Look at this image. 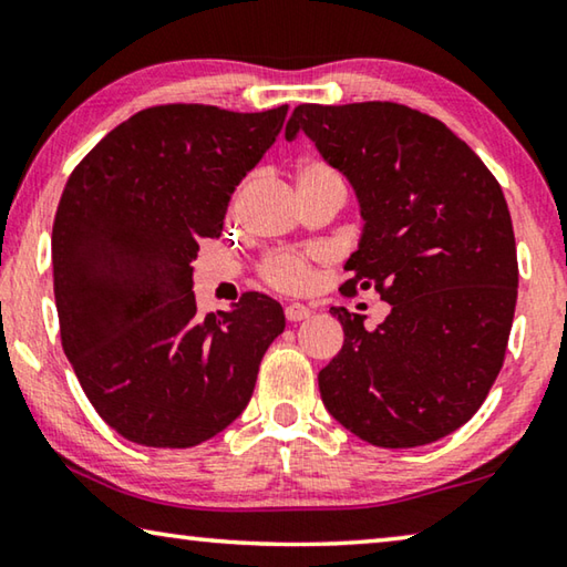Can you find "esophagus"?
Segmentation results:
<instances>
[{
    "mask_svg": "<svg viewBox=\"0 0 567 567\" xmlns=\"http://www.w3.org/2000/svg\"><path fill=\"white\" fill-rule=\"evenodd\" d=\"M310 315H312L310 307H305L300 302H292V305L285 307V318L290 322H302V320L310 318Z\"/></svg>",
    "mask_w": 567,
    "mask_h": 567,
    "instance_id": "esophagus-1",
    "label": "esophagus"
}]
</instances>
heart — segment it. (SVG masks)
Instances as JSON below:
<instances>
[{
    "label": "heart",
    "mask_w": 567,
    "mask_h": 567,
    "mask_svg": "<svg viewBox=\"0 0 567 567\" xmlns=\"http://www.w3.org/2000/svg\"><path fill=\"white\" fill-rule=\"evenodd\" d=\"M320 177H338L334 172L322 165L318 159H305L297 167V182L302 179H320ZM262 277L277 290L285 292H302L312 282V265L307 255L295 252H275L262 262Z\"/></svg>",
    "instance_id": "obj_1"
}]
</instances>
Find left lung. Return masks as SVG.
Returning a JSON list of instances; mask_svg holds the SVG:
<instances>
[{
	"instance_id": "1",
	"label": "left lung",
	"mask_w": 567,
	"mask_h": 567,
	"mask_svg": "<svg viewBox=\"0 0 567 567\" xmlns=\"http://www.w3.org/2000/svg\"><path fill=\"white\" fill-rule=\"evenodd\" d=\"M297 132L358 197L344 290L390 302L375 330L332 307L344 342L318 375L324 408L370 445L435 443L475 415L505 360L517 255L503 189L443 122L395 102L300 104L285 137Z\"/></svg>"
}]
</instances>
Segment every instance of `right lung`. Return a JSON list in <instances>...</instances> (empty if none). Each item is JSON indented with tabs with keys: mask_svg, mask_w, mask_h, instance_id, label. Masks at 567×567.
Wrapping results in <instances>:
<instances>
[{
	"mask_svg": "<svg viewBox=\"0 0 567 567\" xmlns=\"http://www.w3.org/2000/svg\"><path fill=\"white\" fill-rule=\"evenodd\" d=\"M287 104L227 112L162 104L114 127L66 179L52 227L66 360L100 417L147 447H192L235 422L285 330L280 302L247 292L199 315L197 239L272 147Z\"/></svg>",
	"mask_w": 567,
	"mask_h": 567,
	"instance_id": "obj_1",
	"label": "right lung"
}]
</instances>
